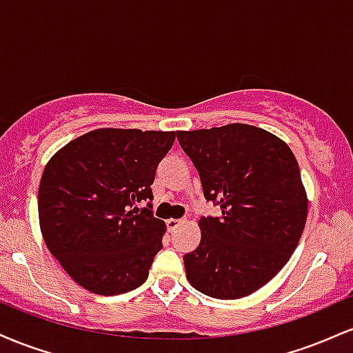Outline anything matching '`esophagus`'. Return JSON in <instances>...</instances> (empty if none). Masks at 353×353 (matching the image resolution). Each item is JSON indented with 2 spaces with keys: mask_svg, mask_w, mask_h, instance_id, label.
<instances>
[{
  "mask_svg": "<svg viewBox=\"0 0 353 353\" xmlns=\"http://www.w3.org/2000/svg\"><path fill=\"white\" fill-rule=\"evenodd\" d=\"M184 222L185 221H182V219H169V221L165 222V224H168V229L172 232V230H176L181 224H184Z\"/></svg>",
  "mask_w": 353,
  "mask_h": 353,
  "instance_id": "obj_1",
  "label": "esophagus"
}]
</instances>
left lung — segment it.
<instances>
[{
	"mask_svg": "<svg viewBox=\"0 0 353 353\" xmlns=\"http://www.w3.org/2000/svg\"><path fill=\"white\" fill-rule=\"evenodd\" d=\"M199 171L204 197L221 217H201V244L184 255L194 289L214 299H241L265 285L301 241L307 196L294 152L249 124L177 132Z\"/></svg>",
	"mask_w": 353,
	"mask_h": 353,
	"instance_id": "obj_1",
	"label": "left lung"
}]
</instances>
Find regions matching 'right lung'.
<instances>
[{
  "mask_svg": "<svg viewBox=\"0 0 353 353\" xmlns=\"http://www.w3.org/2000/svg\"><path fill=\"white\" fill-rule=\"evenodd\" d=\"M174 139L176 132L96 129L44 168L38 192L44 242L89 292L124 294L148 279L165 230L151 210V185ZM143 200L146 208H136Z\"/></svg>",
  "mask_w": 353,
  "mask_h": 353,
  "instance_id": "add662e5",
  "label": "right lung"
}]
</instances>
